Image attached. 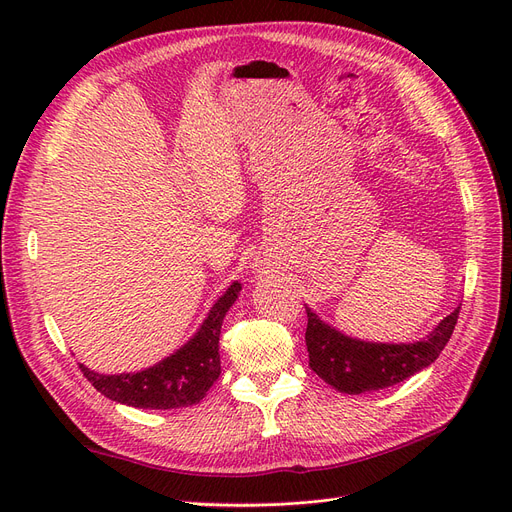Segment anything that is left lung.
Wrapping results in <instances>:
<instances>
[{"label":"left lung","instance_id":"left-lung-1","mask_svg":"<svg viewBox=\"0 0 512 512\" xmlns=\"http://www.w3.org/2000/svg\"><path fill=\"white\" fill-rule=\"evenodd\" d=\"M307 309L309 367L344 394H365L405 382L432 365L450 340L461 307H456L425 340L413 344H375L348 338Z\"/></svg>","mask_w":512,"mask_h":512}]
</instances>
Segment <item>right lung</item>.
Returning <instances> with one entry per match:
<instances>
[{"label": "right lung", "instance_id": "add662e5", "mask_svg": "<svg viewBox=\"0 0 512 512\" xmlns=\"http://www.w3.org/2000/svg\"><path fill=\"white\" fill-rule=\"evenodd\" d=\"M240 288L238 282H232L220 301L211 307L197 336L155 367L139 373L103 375L78 365L80 371L97 392L128 407L168 411L197 405L222 373L220 330Z\"/></svg>", "mask_w": 512, "mask_h": 512}]
</instances>
